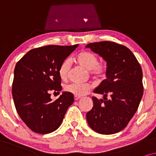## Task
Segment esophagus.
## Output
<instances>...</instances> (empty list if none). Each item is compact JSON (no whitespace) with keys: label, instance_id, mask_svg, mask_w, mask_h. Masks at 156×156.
Returning a JSON list of instances; mask_svg holds the SVG:
<instances>
[{"label":"esophagus","instance_id":"34e87169","mask_svg":"<svg viewBox=\"0 0 156 156\" xmlns=\"http://www.w3.org/2000/svg\"><path fill=\"white\" fill-rule=\"evenodd\" d=\"M80 98V96H76V95H75L74 96V100L75 101H78V99Z\"/></svg>","mask_w":156,"mask_h":156}]
</instances>
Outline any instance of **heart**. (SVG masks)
<instances>
[{
	"mask_svg": "<svg viewBox=\"0 0 156 156\" xmlns=\"http://www.w3.org/2000/svg\"><path fill=\"white\" fill-rule=\"evenodd\" d=\"M75 61L82 67L88 70L90 75L95 78H104L107 73V64L105 62H99L96 54L88 51H83L75 58ZM70 68V60H65L60 66L58 74L63 80L68 78ZM93 85L90 83H73L65 86L67 92L76 96H82L86 95L91 88Z\"/></svg>",
	"mask_w": 156,
	"mask_h": 156,
	"instance_id": "b5f03b06",
	"label": "heart"
}]
</instances>
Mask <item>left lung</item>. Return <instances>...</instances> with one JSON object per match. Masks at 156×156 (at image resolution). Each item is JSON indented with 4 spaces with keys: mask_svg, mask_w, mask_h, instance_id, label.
<instances>
[{
    "mask_svg": "<svg viewBox=\"0 0 156 156\" xmlns=\"http://www.w3.org/2000/svg\"><path fill=\"white\" fill-rule=\"evenodd\" d=\"M86 48L107 62V78L93 91L103 95V99L92 98L93 107L86 113L87 121L98 133H116L127 126L138 110L143 94L142 69L133 53L123 45L101 41Z\"/></svg>",
    "mask_w": 156,
    "mask_h": 156,
    "instance_id": "8db88e82",
    "label": "left lung"
}]
</instances>
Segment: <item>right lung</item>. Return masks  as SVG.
I'll use <instances>...</instances> for the list:
<instances>
[{
    "instance_id": "add662e5",
    "label": "right lung",
    "mask_w": 156,
    "mask_h": 156,
    "mask_svg": "<svg viewBox=\"0 0 156 156\" xmlns=\"http://www.w3.org/2000/svg\"><path fill=\"white\" fill-rule=\"evenodd\" d=\"M78 46L49 45L29 51L16 63L12 87L14 104L18 115L32 131L40 134L59 128L73 94L63 92L52 101L50 91H61L59 68Z\"/></svg>"
}]
</instances>
